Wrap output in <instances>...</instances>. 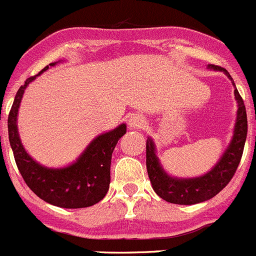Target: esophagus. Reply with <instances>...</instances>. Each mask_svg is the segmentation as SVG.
<instances>
[{"label":"esophagus","instance_id":"obj_1","mask_svg":"<svg viewBox=\"0 0 256 256\" xmlns=\"http://www.w3.org/2000/svg\"><path fill=\"white\" fill-rule=\"evenodd\" d=\"M128 124L130 126V128L139 129V128H142L144 126V120L140 117V116L134 114V116H132L130 118H129Z\"/></svg>","mask_w":256,"mask_h":256}]
</instances>
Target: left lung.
Masks as SVG:
<instances>
[{"instance_id": "left-lung-1", "label": "left lung", "mask_w": 256, "mask_h": 256, "mask_svg": "<svg viewBox=\"0 0 256 256\" xmlns=\"http://www.w3.org/2000/svg\"><path fill=\"white\" fill-rule=\"evenodd\" d=\"M209 67L216 70H222L232 80V76L225 68L215 64H210ZM232 84L235 87L234 80H232ZM234 94L238 100V107H239L234 136H232L229 148L226 149L219 163L206 176L194 179L172 178L162 169L156 152H154V144L152 139L146 140L148 176L150 179L154 192L162 199L169 202V203L184 204V206L202 203V202H206L216 196L232 180L240 163V159H242L248 134V118L244 100L236 88L234 90Z\"/></svg>"}]
</instances>
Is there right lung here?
Wrapping results in <instances>:
<instances>
[{"label":"right lung","instance_id":"add662e5","mask_svg":"<svg viewBox=\"0 0 256 256\" xmlns=\"http://www.w3.org/2000/svg\"><path fill=\"white\" fill-rule=\"evenodd\" d=\"M54 66V63H50ZM48 68L44 67L40 73ZM36 76L27 78L20 87L8 114V138L17 168L24 183L37 196L52 206L78 209L94 206L107 194L110 183V160L118 140L124 136L126 124L97 136L80 158L63 169H48L34 160L22 146L17 132V112L27 84Z\"/></svg>","mask_w":256,"mask_h":256}]
</instances>
